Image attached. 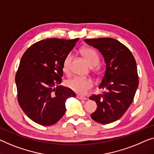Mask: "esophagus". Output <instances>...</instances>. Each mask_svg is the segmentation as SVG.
Here are the masks:
<instances>
[{
  "label": "esophagus",
  "instance_id": "esophagus-1",
  "mask_svg": "<svg viewBox=\"0 0 154 154\" xmlns=\"http://www.w3.org/2000/svg\"><path fill=\"white\" fill-rule=\"evenodd\" d=\"M76 97H77V99H79V100H86V98L85 97H84V96H82V95H77Z\"/></svg>",
  "mask_w": 154,
  "mask_h": 154
}]
</instances>
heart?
Wrapping results in <instances>:
<instances>
[{"label": "heart", "instance_id": "b5f03b06", "mask_svg": "<svg viewBox=\"0 0 154 154\" xmlns=\"http://www.w3.org/2000/svg\"><path fill=\"white\" fill-rule=\"evenodd\" d=\"M81 52L85 59L91 66H95L100 63V55L97 50L94 48L86 47L83 48ZM72 54L68 53L63 60L62 70L67 75H69L70 73L71 63H72ZM66 86L71 90L79 94L86 93L93 86V82L91 78L79 76H75L70 78L66 81Z\"/></svg>", "mask_w": 154, "mask_h": 154}]
</instances>
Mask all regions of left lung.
<instances>
[{
	"label": "left lung",
	"mask_w": 154,
	"mask_h": 154,
	"mask_svg": "<svg viewBox=\"0 0 154 154\" xmlns=\"http://www.w3.org/2000/svg\"><path fill=\"white\" fill-rule=\"evenodd\" d=\"M84 41L98 49L106 64L99 86L105 91L89 97L97 104V110L91 116L100 124L113 122L123 116L134 100L139 84L136 60L130 50L114 38H86Z\"/></svg>",
	"instance_id": "obj_1"
}]
</instances>
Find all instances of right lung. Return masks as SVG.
<instances>
[{
	"label": "right lung",
	"mask_w": 154,
	"mask_h": 154,
	"mask_svg": "<svg viewBox=\"0 0 154 154\" xmlns=\"http://www.w3.org/2000/svg\"><path fill=\"white\" fill-rule=\"evenodd\" d=\"M77 40L46 38L34 43L23 54L15 77L18 102L26 116L38 125L56 124L65 113L66 100L76 96L59 84L63 59Z\"/></svg>",
	"instance_id": "1"
}]
</instances>
